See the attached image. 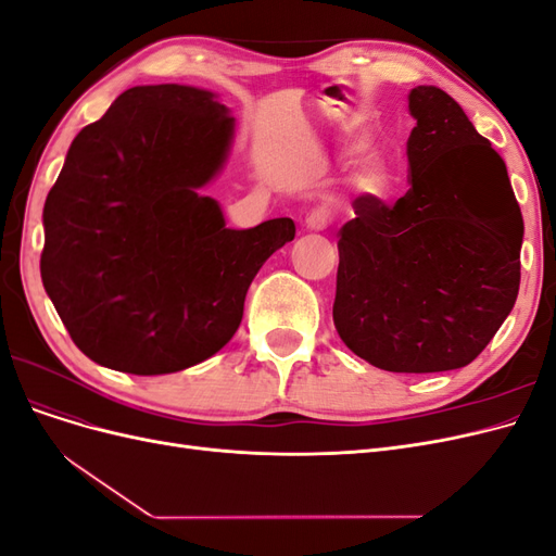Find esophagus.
<instances>
[{
    "instance_id": "1",
    "label": "esophagus",
    "mask_w": 556,
    "mask_h": 556,
    "mask_svg": "<svg viewBox=\"0 0 556 556\" xmlns=\"http://www.w3.org/2000/svg\"><path fill=\"white\" fill-rule=\"evenodd\" d=\"M329 220H331L329 211L319 206V208H313V211L306 215L304 225H306V229H308V231H323V229H327Z\"/></svg>"
}]
</instances>
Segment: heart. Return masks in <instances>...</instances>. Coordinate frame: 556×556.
Returning a JSON list of instances; mask_svg holds the SVG:
<instances>
[{"label":"heart","mask_w":556,"mask_h":556,"mask_svg":"<svg viewBox=\"0 0 556 556\" xmlns=\"http://www.w3.org/2000/svg\"><path fill=\"white\" fill-rule=\"evenodd\" d=\"M357 182L362 192L376 199H384L392 192V166L382 155H368L357 174Z\"/></svg>","instance_id":"b5f03b06"}]
</instances>
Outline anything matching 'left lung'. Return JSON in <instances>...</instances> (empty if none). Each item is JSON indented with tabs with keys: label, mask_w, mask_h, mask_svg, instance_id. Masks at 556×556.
<instances>
[{
	"label": "left lung",
	"mask_w": 556,
	"mask_h": 556,
	"mask_svg": "<svg viewBox=\"0 0 556 556\" xmlns=\"http://www.w3.org/2000/svg\"><path fill=\"white\" fill-rule=\"evenodd\" d=\"M410 190L364 194L341 229L333 325L364 362L439 374L473 362L519 292L525 223L506 162L435 86L408 94Z\"/></svg>",
	"instance_id": "obj_1"
}]
</instances>
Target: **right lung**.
Segmentation results:
<instances>
[{
  "label": "right lung",
  "mask_w": 556,
  "mask_h": 556,
  "mask_svg": "<svg viewBox=\"0 0 556 556\" xmlns=\"http://www.w3.org/2000/svg\"><path fill=\"white\" fill-rule=\"evenodd\" d=\"M237 121L178 83L125 90L72 141L46 197L41 280L83 355L134 376L176 374L237 333L290 217L231 229L201 188L223 172Z\"/></svg>",
  "instance_id": "1"
}]
</instances>
